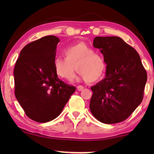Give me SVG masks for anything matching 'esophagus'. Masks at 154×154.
Listing matches in <instances>:
<instances>
[{"label": "esophagus", "mask_w": 154, "mask_h": 154, "mask_svg": "<svg viewBox=\"0 0 154 154\" xmlns=\"http://www.w3.org/2000/svg\"><path fill=\"white\" fill-rule=\"evenodd\" d=\"M77 90H78L79 91H82V90L84 89V87H83V86H82V85H79V86H77Z\"/></svg>", "instance_id": "34e87169"}]
</instances>
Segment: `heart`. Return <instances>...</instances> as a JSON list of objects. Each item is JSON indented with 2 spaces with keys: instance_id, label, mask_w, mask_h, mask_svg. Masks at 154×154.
Instances as JSON below:
<instances>
[{
  "instance_id": "b5f03b06",
  "label": "heart",
  "mask_w": 154,
  "mask_h": 154,
  "mask_svg": "<svg viewBox=\"0 0 154 154\" xmlns=\"http://www.w3.org/2000/svg\"><path fill=\"white\" fill-rule=\"evenodd\" d=\"M65 59L56 58L53 61L55 73L61 78L71 81L75 75V68L78 78L95 82L103 77L106 64L102 56L86 43H78L63 50Z\"/></svg>"
}]
</instances>
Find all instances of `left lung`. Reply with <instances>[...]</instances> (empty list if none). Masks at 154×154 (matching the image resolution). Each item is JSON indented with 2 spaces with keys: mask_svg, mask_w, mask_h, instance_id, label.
Masks as SVG:
<instances>
[{
  "mask_svg": "<svg viewBox=\"0 0 154 154\" xmlns=\"http://www.w3.org/2000/svg\"><path fill=\"white\" fill-rule=\"evenodd\" d=\"M106 64L105 78L91 87L90 109L98 121L115 124L131 115L143 98L147 73L139 54L119 37H96Z\"/></svg>",
  "mask_w": 154,
  "mask_h": 154,
  "instance_id": "obj_1",
  "label": "left lung"
}]
</instances>
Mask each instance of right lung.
Returning <instances> with one entry per match:
<instances>
[{"mask_svg":"<svg viewBox=\"0 0 154 154\" xmlns=\"http://www.w3.org/2000/svg\"><path fill=\"white\" fill-rule=\"evenodd\" d=\"M57 37L49 35L27 44L16 62L15 96L26 115L38 122H48L62 111L76 88L58 78L53 61Z\"/></svg>","mask_w":154,"mask_h":154,"instance_id":"1","label":"right lung"}]
</instances>
